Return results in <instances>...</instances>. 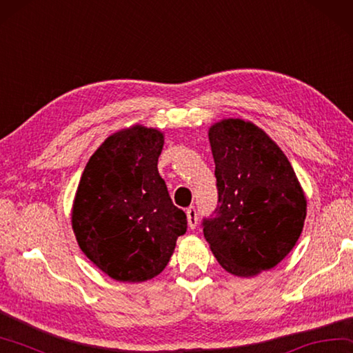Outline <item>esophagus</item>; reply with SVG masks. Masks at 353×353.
Listing matches in <instances>:
<instances>
[{
    "mask_svg": "<svg viewBox=\"0 0 353 353\" xmlns=\"http://www.w3.org/2000/svg\"><path fill=\"white\" fill-rule=\"evenodd\" d=\"M187 217H188V225L191 228H196L197 225V211L194 205H191V207L187 208Z\"/></svg>",
    "mask_w": 353,
    "mask_h": 353,
    "instance_id": "obj_1",
    "label": "esophagus"
}]
</instances>
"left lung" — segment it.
<instances>
[{"label": "left lung", "instance_id": "1", "mask_svg": "<svg viewBox=\"0 0 353 353\" xmlns=\"http://www.w3.org/2000/svg\"><path fill=\"white\" fill-rule=\"evenodd\" d=\"M217 207L203 236L236 276L270 270L290 253L305 219V197L290 162L267 134L241 119L210 128Z\"/></svg>", "mask_w": 353, "mask_h": 353}]
</instances>
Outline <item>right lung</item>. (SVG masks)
<instances>
[{
    "instance_id": "add662e5",
    "label": "right lung",
    "mask_w": 353,
    "mask_h": 353,
    "mask_svg": "<svg viewBox=\"0 0 353 353\" xmlns=\"http://www.w3.org/2000/svg\"><path fill=\"white\" fill-rule=\"evenodd\" d=\"M162 148V132L136 125L108 137L81 174L72 208L75 238L115 281L157 276L187 232V214L159 174Z\"/></svg>"
}]
</instances>
